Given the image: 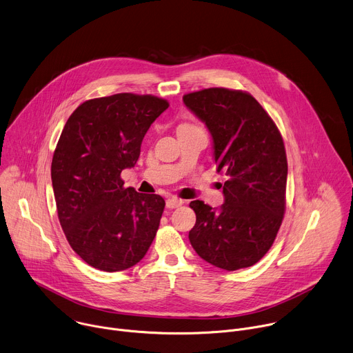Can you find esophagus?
<instances>
[{"label": "esophagus", "instance_id": "34e87169", "mask_svg": "<svg viewBox=\"0 0 353 353\" xmlns=\"http://www.w3.org/2000/svg\"><path fill=\"white\" fill-rule=\"evenodd\" d=\"M165 205H167V208H170V210H171V208H178V207L182 205V200L178 199V197H175V196H171V197L167 199Z\"/></svg>", "mask_w": 353, "mask_h": 353}]
</instances>
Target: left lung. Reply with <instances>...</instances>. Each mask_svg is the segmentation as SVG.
<instances>
[{"label": "left lung", "mask_w": 353, "mask_h": 353, "mask_svg": "<svg viewBox=\"0 0 353 353\" xmlns=\"http://www.w3.org/2000/svg\"><path fill=\"white\" fill-rule=\"evenodd\" d=\"M183 104L211 134L217 171H224V204L190 201L196 224L189 241L219 268L256 264L271 248L285 211L288 164L283 137L248 93L211 88L183 96Z\"/></svg>", "instance_id": "8db88e82"}]
</instances>
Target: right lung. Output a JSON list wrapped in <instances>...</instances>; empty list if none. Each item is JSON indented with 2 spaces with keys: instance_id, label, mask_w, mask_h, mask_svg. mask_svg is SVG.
Instances as JSON below:
<instances>
[{
  "instance_id": "right-lung-1",
  "label": "right lung",
  "mask_w": 353,
  "mask_h": 353,
  "mask_svg": "<svg viewBox=\"0 0 353 353\" xmlns=\"http://www.w3.org/2000/svg\"><path fill=\"white\" fill-rule=\"evenodd\" d=\"M168 108L154 96L119 93L81 104L62 129L51 164L58 219L75 253L122 271L148 253L164 211L160 194L123 188L150 125Z\"/></svg>"
}]
</instances>
